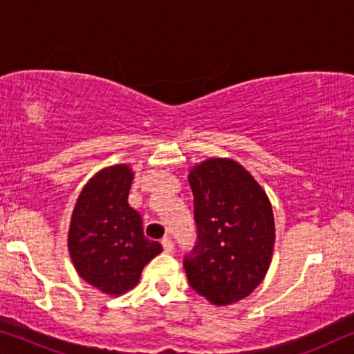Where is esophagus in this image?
<instances>
[{"instance_id":"34e87169","label":"esophagus","mask_w":354,"mask_h":354,"mask_svg":"<svg viewBox=\"0 0 354 354\" xmlns=\"http://www.w3.org/2000/svg\"><path fill=\"white\" fill-rule=\"evenodd\" d=\"M162 246L165 249V252H173L174 251V244H173V241L168 236H165L162 239Z\"/></svg>"}]
</instances>
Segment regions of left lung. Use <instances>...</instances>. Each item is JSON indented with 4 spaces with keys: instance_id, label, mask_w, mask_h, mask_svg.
<instances>
[{
    "instance_id": "obj_1",
    "label": "left lung",
    "mask_w": 354,
    "mask_h": 354,
    "mask_svg": "<svg viewBox=\"0 0 354 354\" xmlns=\"http://www.w3.org/2000/svg\"><path fill=\"white\" fill-rule=\"evenodd\" d=\"M197 243L185 257L189 285L226 306L257 288L270 267L275 221L252 174L232 158H209L191 169Z\"/></svg>"
}]
</instances>
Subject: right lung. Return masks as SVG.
Segmentation results:
<instances>
[{"mask_svg": "<svg viewBox=\"0 0 354 354\" xmlns=\"http://www.w3.org/2000/svg\"><path fill=\"white\" fill-rule=\"evenodd\" d=\"M134 173L103 168L84 186L69 225L68 248L79 275L102 293L120 296L138 285L162 244L144 236L142 218L128 204Z\"/></svg>", "mask_w": 354, "mask_h": 354, "instance_id": "obj_1", "label": "right lung"}]
</instances>
